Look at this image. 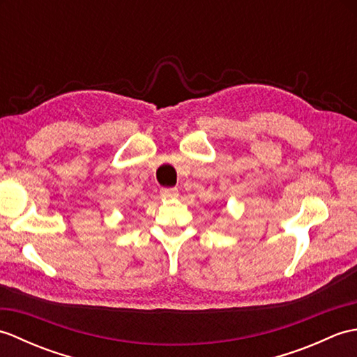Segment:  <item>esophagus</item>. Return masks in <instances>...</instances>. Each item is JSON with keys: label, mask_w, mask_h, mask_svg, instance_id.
<instances>
[{"label": "esophagus", "mask_w": 357, "mask_h": 357, "mask_svg": "<svg viewBox=\"0 0 357 357\" xmlns=\"http://www.w3.org/2000/svg\"><path fill=\"white\" fill-rule=\"evenodd\" d=\"M161 196H162V198H165V199L178 198L179 190H178V188H161Z\"/></svg>", "instance_id": "obj_1"}]
</instances>
